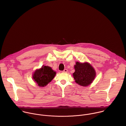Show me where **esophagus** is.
<instances>
[{"label": "esophagus", "instance_id": "1", "mask_svg": "<svg viewBox=\"0 0 126 126\" xmlns=\"http://www.w3.org/2000/svg\"><path fill=\"white\" fill-rule=\"evenodd\" d=\"M67 72V69H65L63 71V73H66Z\"/></svg>", "mask_w": 126, "mask_h": 126}]
</instances>
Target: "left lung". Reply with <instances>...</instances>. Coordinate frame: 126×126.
<instances>
[{
  "label": "left lung",
  "mask_w": 126,
  "mask_h": 126,
  "mask_svg": "<svg viewBox=\"0 0 126 126\" xmlns=\"http://www.w3.org/2000/svg\"><path fill=\"white\" fill-rule=\"evenodd\" d=\"M75 72L73 77L77 83L82 86L91 84L95 77V72L89 63L77 62L74 66Z\"/></svg>",
  "instance_id": "1"
}]
</instances>
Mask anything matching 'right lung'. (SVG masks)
<instances>
[{"label": "right lung", "mask_w": 126, "mask_h": 126, "mask_svg": "<svg viewBox=\"0 0 126 126\" xmlns=\"http://www.w3.org/2000/svg\"><path fill=\"white\" fill-rule=\"evenodd\" d=\"M56 72L50 67L43 65L42 68L34 73L33 79L39 86H45L54 78Z\"/></svg>", "instance_id": "obj_1"}]
</instances>
